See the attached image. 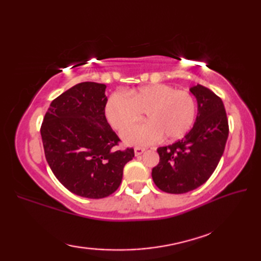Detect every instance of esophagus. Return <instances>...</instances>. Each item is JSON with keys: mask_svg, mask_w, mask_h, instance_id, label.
I'll use <instances>...</instances> for the list:
<instances>
[{"mask_svg": "<svg viewBox=\"0 0 261 261\" xmlns=\"http://www.w3.org/2000/svg\"><path fill=\"white\" fill-rule=\"evenodd\" d=\"M143 151H145V149H143V148H139V147L135 148V156L136 157H139L140 154L143 153Z\"/></svg>", "mask_w": 261, "mask_h": 261, "instance_id": "obj_1", "label": "esophagus"}]
</instances>
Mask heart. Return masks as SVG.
Returning a JSON list of instances; mask_svg holds the SVG:
<instances>
[{
	"label": "heart",
	"mask_w": 261,
	"mask_h": 261,
	"mask_svg": "<svg viewBox=\"0 0 261 261\" xmlns=\"http://www.w3.org/2000/svg\"><path fill=\"white\" fill-rule=\"evenodd\" d=\"M143 112L147 121L122 134L127 145L149 146L163 137L167 141L180 139L193 126L196 105L188 92L167 84H153L129 91L126 95L112 93L104 108L110 125L119 131L140 119Z\"/></svg>",
	"instance_id": "obj_1"
}]
</instances>
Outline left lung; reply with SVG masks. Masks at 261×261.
Listing matches in <instances>:
<instances>
[{
  "label": "left lung",
  "instance_id": "obj_1",
  "mask_svg": "<svg viewBox=\"0 0 261 261\" xmlns=\"http://www.w3.org/2000/svg\"><path fill=\"white\" fill-rule=\"evenodd\" d=\"M190 92L197 101L194 125L181 140L157 149L159 164L151 173L159 190L170 194H184L203 185L222 157L229 136L222 99L199 84Z\"/></svg>",
  "mask_w": 261,
  "mask_h": 261
}]
</instances>
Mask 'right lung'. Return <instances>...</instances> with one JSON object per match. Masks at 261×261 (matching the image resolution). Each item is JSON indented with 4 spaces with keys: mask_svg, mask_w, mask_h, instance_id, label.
Here are the masks:
<instances>
[{
    "mask_svg": "<svg viewBox=\"0 0 261 261\" xmlns=\"http://www.w3.org/2000/svg\"><path fill=\"white\" fill-rule=\"evenodd\" d=\"M107 85L80 83L55 98L41 125L42 145L54 175L71 193L103 198L118 190L132 148L120 141L105 118Z\"/></svg>",
    "mask_w": 261,
    "mask_h": 261,
    "instance_id": "add662e5",
    "label": "right lung"
}]
</instances>
